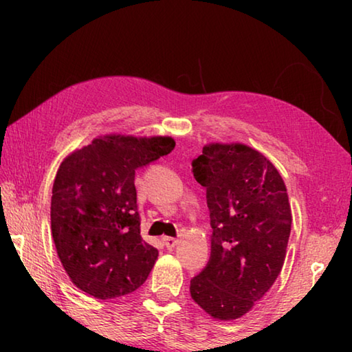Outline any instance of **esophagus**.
<instances>
[{"label":"esophagus","mask_w":352,"mask_h":352,"mask_svg":"<svg viewBox=\"0 0 352 352\" xmlns=\"http://www.w3.org/2000/svg\"><path fill=\"white\" fill-rule=\"evenodd\" d=\"M163 243L166 248L170 250V248H175L178 243H180V241L175 239V237H163Z\"/></svg>","instance_id":"esophagus-1"}]
</instances>
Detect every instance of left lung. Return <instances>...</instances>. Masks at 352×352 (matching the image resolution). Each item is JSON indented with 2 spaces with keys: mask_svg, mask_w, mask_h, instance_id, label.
I'll return each instance as SVG.
<instances>
[{
  "mask_svg": "<svg viewBox=\"0 0 352 352\" xmlns=\"http://www.w3.org/2000/svg\"><path fill=\"white\" fill-rule=\"evenodd\" d=\"M206 188L211 258L190 279V296L216 320L253 309L284 265L292 211L283 177L269 158L241 142H211L192 162Z\"/></svg>",
  "mask_w": 352,
  "mask_h": 352,
  "instance_id": "obj_1",
  "label": "left lung"
}]
</instances>
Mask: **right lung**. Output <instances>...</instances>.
<instances>
[{
    "mask_svg": "<svg viewBox=\"0 0 352 352\" xmlns=\"http://www.w3.org/2000/svg\"><path fill=\"white\" fill-rule=\"evenodd\" d=\"M174 147L170 136L110 133L63 160L52 186L51 231L76 287L110 300L144 284L158 250L140 233L135 170Z\"/></svg>",
    "mask_w": 352,
    "mask_h": 352,
    "instance_id": "right-lung-1",
    "label": "right lung"
}]
</instances>
